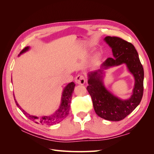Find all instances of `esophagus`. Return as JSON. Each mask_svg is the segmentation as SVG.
Here are the masks:
<instances>
[{"instance_id":"1","label":"esophagus","mask_w":154,"mask_h":154,"mask_svg":"<svg viewBox=\"0 0 154 154\" xmlns=\"http://www.w3.org/2000/svg\"><path fill=\"white\" fill-rule=\"evenodd\" d=\"M75 82L77 84L83 85L85 82V78L84 76L82 75V74H79V75H78L76 76Z\"/></svg>"}]
</instances>
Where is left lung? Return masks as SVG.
Segmentation results:
<instances>
[{
  "mask_svg": "<svg viewBox=\"0 0 154 154\" xmlns=\"http://www.w3.org/2000/svg\"><path fill=\"white\" fill-rule=\"evenodd\" d=\"M105 41L112 48L113 58H108L101 69H108L123 63L135 79L133 93L128 100H122L106 89L103 83V70L88 74L87 90L92 100L96 114L106 120L119 122L130 114L140 103L143 95L144 71L137 51L133 44L117 36H106Z\"/></svg>",
  "mask_w": 154,
  "mask_h": 154,
  "instance_id": "left-lung-1",
  "label": "left lung"
}]
</instances>
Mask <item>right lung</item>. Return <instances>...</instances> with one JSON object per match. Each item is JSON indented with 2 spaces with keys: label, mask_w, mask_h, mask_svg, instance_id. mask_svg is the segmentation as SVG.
<instances>
[{
  "label": "right lung",
  "mask_w": 154,
  "mask_h": 154,
  "mask_svg": "<svg viewBox=\"0 0 154 154\" xmlns=\"http://www.w3.org/2000/svg\"><path fill=\"white\" fill-rule=\"evenodd\" d=\"M29 47H26L24 49H23L19 54L20 55L21 54L25 53L26 51H28ZM75 87V84L74 82L69 83V84L65 87L64 90L62 93V102L61 105H60V108L55 112L49 116H43L38 118L36 116H33L29 115L27 114L26 112H25L24 110L22 109L20 105L18 104L17 102L15 96H14V100L15 101L16 105L19 108L22 112H23L24 114L27 118H28L29 119L33 121L35 123L38 124H42V125H53L54 124H57L59 122H61L63 119L66 118L69 114V110H70V104L71 102V98H72V94L74 91V88Z\"/></svg>",
  "instance_id": "add662e5"
}]
</instances>
